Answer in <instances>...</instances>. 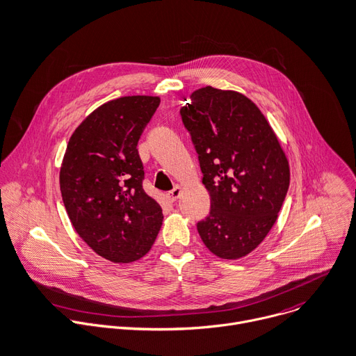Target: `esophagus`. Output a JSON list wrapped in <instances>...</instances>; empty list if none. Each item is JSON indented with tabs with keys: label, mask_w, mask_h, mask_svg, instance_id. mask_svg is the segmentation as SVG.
<instances>
[{
	"label": "esophagus",
	"mask_w": 356,
	"mask_h": 356,
	"mask_svg": "<svg viewBox=\"0 0 356 356\" xmlns=\"http://www.w3.org/2000/svg\"><path fill=\"white\" fill-rule=\"evenodd\" d=\"M181 193H182V188L177 185L172 191H170V192L167 193V199H168L170 202H175V200L181 196Z\"/></svg>",
	"instance_id": "1"
}]
</instances>
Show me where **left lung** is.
I'll list each match as a JSON object with an SVG mask.
<instances>
[{
    "label": "left lung",
    "instance_id": "obj_1",
    "mask_svg": "<svg viewBox=\"0 0 356 356\" xmlns=\"http://www.w3.org/2000/svg\"><path fill=\"white\" fill-rule=\"evenodd\" d=\"M181 118L210 195L197 233L219 258L245 257L277 219L289 189L288 159L262 112L240 92L199 88Z\"/></svg>",
    "mask_w": 356,
    "mask_h": 356
}]
</instances>
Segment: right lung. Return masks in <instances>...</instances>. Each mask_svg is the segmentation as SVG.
<instances>
[{"instance_id":"add662e5","label":"right lung","mask_w":356,"mask_h":356,"mask_svg":"<svg viewBox=\"0 0 356 356\" xmlns=\"http://www.w3.org/2000/svg\"><path fill=\"white\" fill-rule=\"evenodd\" d=\"M159 97L109 101L71 134L60 168V191L79 236L101 257L129 264L145 257L163 225L161 206L143 189L138 138Z\"/></svg>"}]
</instances>
